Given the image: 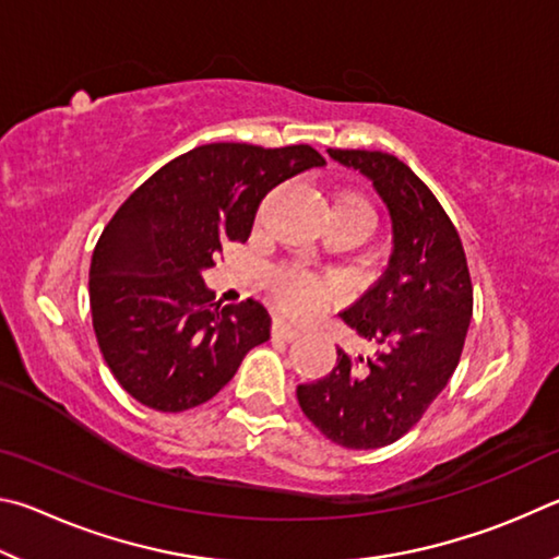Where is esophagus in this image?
Masks as SVG:
<instances>
[{"mask_svg": "<svg viewBox=\"0 0 559 559\" xmlns=\"http://www.w3.org/2000/svg\"><path fill=\"white\" fill-rule=\"evenodd\" d=\"M272 336H274V338H282V341H295V338L301 336V331H299L297 326L287 324V321L274 319V321H272Z\"/></svg>", "mask_w": 559, "mask_h": 559, "instance_id": "obj_1", "label": "esophagus"}]
</instances>
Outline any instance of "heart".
Here are the masks:
<instances>
[{
    "label": "heart",
    "mask_w": 559,
    "mask_h": 559,
    "mask_svg": "<svg viewBox=\"0 0 559 559\" xmlns=\"http://www.w3.org/2000/svg\"><path fill=\"white\" fill-rule=\"evenodd\" d=\"M329 218L354 225L360 233H366L370 225H373V209H370V203L364 195L338 193L336 199L331 201ZM272 295L289 314L309 317L324 307L334 292H331V285L326 280L314 277V274L307 272L287 270L280 272L277 277L272 280Z\"/></svg>",
    "instance_id": "b5f03b06"
}]
</instances>
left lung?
Instances as JSON below:
<instances>
[{
	"label": "left lung",
	"instance_id": "1",
	"mask_svg": "<svg viewBox=\"0 0 559 559\" xmlns=\"http://www.w3.org/2000/svg\"><path fill=\"white\" fill-rule=\"evenodd\" d=\"M373 181L393 218V254L364 297L341 311L373 358L338 348L336 368L297 388L321 435L346 449H378L409 432L459 366L474 311L464 245L442 203L405 162L385 152L329 150Z\"/></svg>",
	"mask_w": 559,
	"mask_h": 559
}]
</instances>
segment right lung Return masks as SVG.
Instances as JSON below:
<instances>
[{"instance_id": "obj_1", "label": "right lung", "mask_w": 559, "mask_h": 559, "mask_svg": "<svg viewBox=\"0 0 559 559\" xmlns=\"http://www.w3.org/2000/svg\"><path fill=\"white\" fill-rule=\"evenodd\" d=\"M324 164L309 144H203L117 209L93 250L91 311L105 364L136 403L159 413L209 403L270 338L260 301L215 305L201 272L225 240H248L274 186Z\"/></svg>"}]
</instances>
